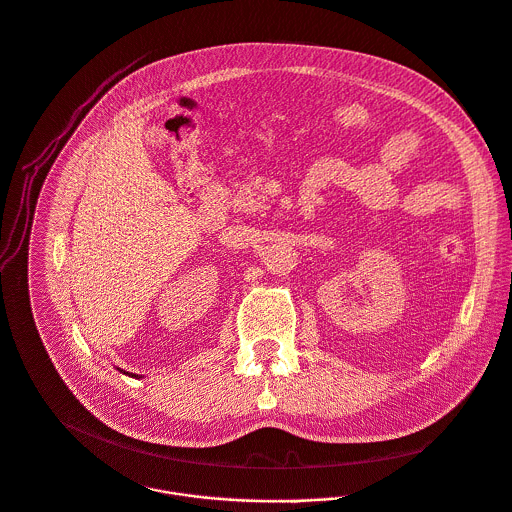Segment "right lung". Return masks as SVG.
<instances>
[{"label": "right lung", "instance_id": "right-lung-1", "mask_svg": "<svg viewBox=\"0 0 512 512\" xmlns=\"http://www.w3.org/2000/svg\"><path fill=\"white\" fill-rule=\"evenodd\" d=\"M120 370V368H118ZM122 372V370H120ZM124 374H128V372H124ZM130 376H134V378H140V376H136V374H130Z\"/></svg>", "mask_w": 512, "mask_h": 512}]
</instances>
